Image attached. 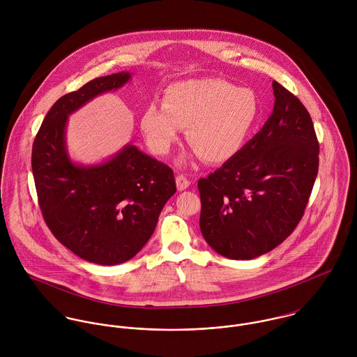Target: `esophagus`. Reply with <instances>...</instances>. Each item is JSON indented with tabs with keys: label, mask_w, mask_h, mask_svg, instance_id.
<instances>
[{
	"label": "esophagus",
	"mask_w": 357,
	"mask_h": 357,
	"mask_svg": "<svg viewBox=\"0 0 357 357\" xmlns=\"http://www.w3.org/2000/svg\"><path fill=\"white\" fill-rule=\"evenodd\" d=\"M176 184H177V190H178V191H184V190H187V188L190 187L191 181H190L185 176L178 174V176L176 177Z\"/></svg>",
	"instance_id": "esophagus-1"
}]
</instances>
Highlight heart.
Returning <instances> with one entry per match:
<instances>
[{"mask_svg": "<svg viewBox=\"0 0 357 357\" xmlns=\"http://www.w3.org/2000/svg\"><path fill=\"white\" fill-rule=\"evenodd\" d=\"M259 112L249 88H236L218 78H195L169 85L162 105L150 104L142 130L153 153H169L187 126V142L210 163L231 159L241 151Z\"/></svg>", "mask_w": 357, "mask_h": 357, "instance_id": "b5f03b06", "label": "heart"}]
</instances>
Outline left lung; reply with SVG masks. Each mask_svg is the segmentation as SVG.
Listing matches in <instances>:
<instances>
[{
	"instance_id": "8db88e82",
	"label": "left lung",
	"mask_w": 357,
	"mask_h": 357,
	"mask_svg": "<svg viewBox=\"0 0 357 357\" xmlns=\"http://www.w3.org/2000/svg\"><path fill=\"white\" fill-rule=\"evenodd\" d=\"M275 105L262 129L198 181L201 232L231 259L279 246L304 215L319 169V143L304 104L273 81Z\"/></svg>"
}]
</instances>
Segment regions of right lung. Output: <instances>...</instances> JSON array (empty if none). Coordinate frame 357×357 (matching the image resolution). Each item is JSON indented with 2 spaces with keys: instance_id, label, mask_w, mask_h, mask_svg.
<instances>
[{
  "instance_id": "1",
  "label": "right lung",
  "mask_w": 357,
  "mask_h": 357,
  "mask_svg": "<svg viewBox=\"0 0 357 357\" xmlns=\"http://www.w3.org/2000/svg\"><path fill=\"white\" fill-rule=\"evenodd\" d=\"M122 71L100 77L52 105L36 136L31 167L43 217L74 255L116 265L137 255L176 192L173 170L126 144L99 165L74 163L66 146L68 115L130 79Z\"/></svg>"
}]
</instances>
